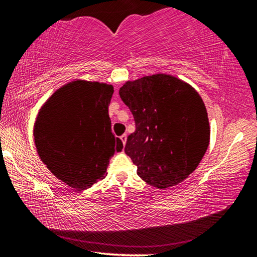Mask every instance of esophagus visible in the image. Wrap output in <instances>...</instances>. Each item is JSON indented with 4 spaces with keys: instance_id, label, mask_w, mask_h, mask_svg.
Segmentation results:
<instances>
[{
    "instance_id": "1",
    "label": "esophagus",
    "mask_w": 257,
    "mask_h": 257,
    "mask_svg": "<svg viewBox=\"0 0 257 257\" xmlns=\"http://www.w3.org/2000/svg\"><path fill=\"white\" fill-rule=\"evenodd\" d=\"M120 139H121V141H122V144H123V145H125V142H127V135L123 134L122 136L120 137Z\"/></svg>"
}]
</instances>
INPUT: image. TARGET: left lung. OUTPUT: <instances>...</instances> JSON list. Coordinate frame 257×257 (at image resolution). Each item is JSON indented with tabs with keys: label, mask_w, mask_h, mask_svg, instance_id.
Segmentation results:
<instances>
[{
	"label": "left lung",
	"mask_w": 257,
	"mask_h": 257,
	"mask_svg": "<svg viewBox=\"0 0 257 257\" xmlns=\"http://www.w3.org/2000/svg\"><path fill=\"white\" fill-rule=\"evenodd\" d=\"M119 94L136 123L124 152L137 175L160 189L180 184L195 171L210 143L202 97L187 82L165 73L127 81Z\"/></svg>",
	"instance_id": "obj_1"
}]
</instances>
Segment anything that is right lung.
<instances>
[{
  "label": "right lung",
  "mask_w": 257,
  "mask_h": 257,
  "mask_svg": "<svg viewBox=\"0 0 257 257\" xmlns=\"http://www.w3.org/2000/svg\"><path fill=\"white\" fill-rule=\"evenodd\" d=\"M113 86L75 80L59 88L38 113L35 145L47 169L77 190L106 175L110 159L122 150L108 116Z\"/></svg>",
  "instance_id": "add662e5"
}]
</instances>
